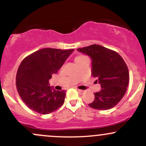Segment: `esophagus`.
Here are the masks:
<instances>
[{
	"label": "esophagus",
	"instance_id": "obj_1",
	"mask_svg": "<svg viewBox=\"0 0 146 146\" xmlns=\"http://www.w3.org/2000/svg\"><path fill=\"white\" fill-rule=\"evenodd\" d=\"M77 90H78L79 93H84L83 90H80V89H78V88H77Z\"/></svg>",
	"mask_w": 146,
	"mask_h": 146
}]
</instances>
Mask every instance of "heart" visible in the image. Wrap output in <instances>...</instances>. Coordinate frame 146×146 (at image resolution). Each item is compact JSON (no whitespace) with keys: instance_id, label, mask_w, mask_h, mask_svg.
Returning a JSON list of instances; mask_svg holds the SVG:
<instances>
[{"instance_id":"obj_1","label":"heart","mask_w":146,"mask_h":146,"mask_svg":"<svg viewBox=\"0 0 146 146\" xmlns=\"http://www.w3.org/2000/svg\"><path fill=\"white\" fill-rule=\"evenodd\" d=\"M86 58V57H85V56H82V55H80V56H77L76 58H75V62H77L80 61V60H82V59H84V58Z\"/></svg>"}]
</instances>
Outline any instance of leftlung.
<instances>
[{
  "instance_id": "8db88e82",
  "label": "left lung",
  "mask_w": 146,
  "mask_h": 146,
  "mask_svg": "<svg viewBox=\"0 0 146 146\" xmlns=\"http://www.w3.org/2000/svg\"><path fill=\"white\" fill-rule=\"evenodd\" d=\"M90 57L92 75L98 78L101 90L95 93V100L88 104L97 110H108L119 103L126 92L129 72L126 64L116 51L99 44L78 48Z\"/></svg>"
}]
</instances>
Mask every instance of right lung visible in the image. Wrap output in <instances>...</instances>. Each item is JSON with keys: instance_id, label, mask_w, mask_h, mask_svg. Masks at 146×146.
<instances>
[{"instance_id": "1", "label": "right lung", "mask_w": 146, "mask_h": 146, "mask_svg": "<svg viewBox=\"0 0 146 146\" xmlns=\"http://www.w3.org/2000/svg\"><path fill=\"white\" fill-rule=\"evenodd\" d=\"M74 49L45 48L24 58L16 74V88L24 103L38 113H51L64 102L65 90H56L48 80L58 73Z\"/></svg>"}]
</instances>
